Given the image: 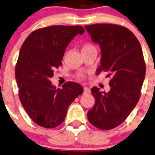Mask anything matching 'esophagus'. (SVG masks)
I'll return each instance as SVG.
<instances>
[{"instance_id":"34e87169","label":"esophagus","mask_w":155,"mask_h":155,"mask_svg":"<svg viewBox=\"0 0 155 155\" xmlns=\"http://www.w3.org/2000/svg\"><path fill=\"white\" fill-rule=\"evenodd\" d=\"M90 92H91L90 88H88L87 87H84V88H83V93L84 94H89Z\"/></svg>"}]
</instances>
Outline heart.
<instances>
[{
	"instance_id": "heart-1",
	"label": "heart",
	"mask_w": 155,
	"mask_h": 155,
	"mask_svg": "<svg viewBox=\"0 0 155 155\" xmlns=\"http://www.w3.org/2000/svg\"><path fill=\"white\" fill-rule=\"evenodd\" d=\"M94 48V47L92 45L89 44V43H86V44H85L82 46V51H83V50H85V49H88V48ZM83 77H84L83 74H79V76H78V78H79V79H82Z\"/></svg>"
}]
</instances>
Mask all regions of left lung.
<instances>
[{"mask_svg": "<svg viewBox=\"0 0 155 155\" xmlns=\"http://www.w3.org/2000/svg\"><path fill=\"white\" fill-rule=\"evenodd\" d=\"M85 28L101 49L97 73L105 71L112 76L107 93L91 88L95 104L87 119L99 129H113L125 121L140 100L145 76L143 50L136 36L123 26L94 24Z\"/></svg>", "mask_w": 155, "mask_h": 155, "instance_id": "obj_1", "label": "left lung"}]
</instances>
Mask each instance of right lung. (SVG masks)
<instances>
[{
	"label": "right lung",
	"mask_w": 155,
	"mask_h": 155,
	"mask_svg": "<svg viewBox=\"0 0 155 155\" xmlns=\"http://www.w3.org/2000/svg\"><path fill=\"white\" fill-rule=\"evenodd\" d=\"M84 31L80 25L43 28L29 34L21 46L15 70L18 96L30 118L43 127L60 125L69 106L83 92L82 85L73 82L56 88L50 79L62 64L69 43Z\"/></svg>",
	"instance_id": "right-lung-1"
}]
</instances>
